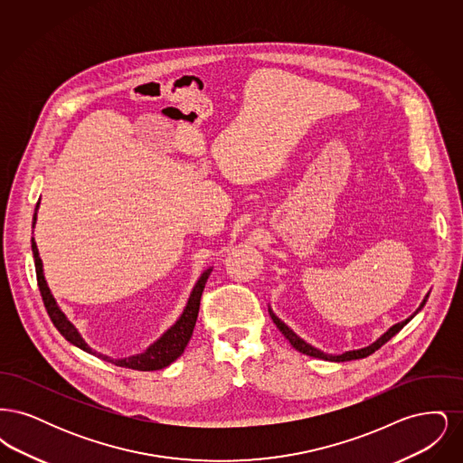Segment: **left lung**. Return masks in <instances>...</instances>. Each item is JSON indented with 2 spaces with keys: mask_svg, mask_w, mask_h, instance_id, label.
<instances>
[{
  "mask_svg": "<svg viewBox=\"0 0 463 463\" xmlns=\"http://www.w3.org/2000/svg\"><path fill=\"white\" fill-rule=\"evenodd\" d=\"M427 298H429V295H425V298L421 300V304H420V307L417 308V312L415 314H419V310H421V307L425 306V302H427ZM269 314H270V317H272V321H274V325L279 328V331L287 336L288 342L298 351V353L307 354L310 357H317V359H325V361H335V363H344V361H353V359H363V357H368L370 354H373L374 351H378L383 344H387L396 333L402 330L411 319H413V316L411 317H408V319H404V321H401V323H397L394 326H391L389 330L385 331L376 342H373L372 345H368V347H363V349H357V351H347V353L344 354H326L323 353V351H319V349H316V347H312L310 344H307L306 340H302L295 331L291 330V328H288L287 325L272 312V308L269 306Z\"/></svg>",
  "mask_w": 463,
  "mask_h": 463,
  "instance_id": "1",
  "label": "left lung"
}]
</instances>
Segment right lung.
Masks as SVG:
<instances>
[{
  "instance_id": "1",
  "label": "right lung",
  "mask_w": 463,
  "mask_h": 463,
  "mask_svg": "<svg viewBox=\"0 0 463 463\" xmlns=\"http://www.w3.org/2000/svg\"><path fill=\"white\" fill-rule=\"evenodd\" d=\"M38 208H40V201L36 204V210H34V217H33V227L36 223V213H38ZM31 248H33V257H34V265H36V276H38V287L42 291V297H43L44 307L46 312L52 319V323L55 325V328L61 331V335L66 338L69 344L80 347L81 351L91 354V355H97L100 357L102 361H108L112 363L116 366H121V368H130V370H138V372H155V370H163L166 366H170L176 357H180L184 349L187 347L191 336H193V331L196 326V319H198L199 312V302H201V293L204 289L206 285V279L212 272V267L206 269L201 278L198 279V283L193 288L191 291V297L185 304L184 312L180 314V317L176 319L175 325L170 326L168 330L165 331L155 344H151L144 353L135 354V355H128V357H123V359H112L106 354L97 353L90 347L89 344L85 342V338L81 336V333L78 331V328L67 319L66 314L62 312V308L59 307L57 300L53 298L50 288L46 285V279H44L43 274V262L40 259V251H38V246L34 238L31 240Z\"/></svg>"
}]
</instances>
